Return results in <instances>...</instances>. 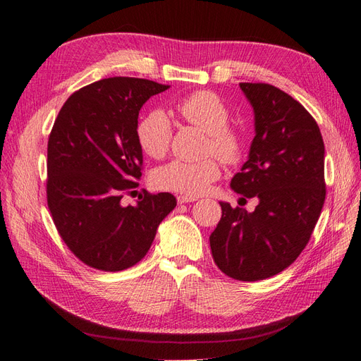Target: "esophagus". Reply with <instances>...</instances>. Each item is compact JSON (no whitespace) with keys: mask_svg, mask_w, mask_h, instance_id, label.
Here are the masks:
<instances>
[{"mask_svg":"<svg viewBox=\"0 0 361 361\" xmlns=\"http://www.w3.org/2000/svg\"><path fill=\"white\" fill-rule=\"evenodd\" d=\"M197 197L194 196H178V203H190V202H196Z\"/></svg>","mask_w":361,"mask_h":361,"instance_id":"1","label":"esophagus"}]
</instances>
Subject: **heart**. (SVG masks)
I'll return each mask as SVG.
<instances>
[{
    "instance_id": "1",
    "label": "heart",
    "mask_w": 361,
    "mask_h": 361,
    "mask_svg": "<svg viewBox=\"0 0 361 361\" xmlns=\"http://www.w3.org/2000/svg\"><path fill=\"white\" fill-rule=\"evenodd\" d=\"M182 118L207 132L204 152L214 153L225 164H237L243 154L240 133L231 128L229 109L217 94L197 91L185 97L176 106ZM171 123L164 112L145 115L136 129L140 147L152 158H162L171 144ZM220 164L216 158L202 161L173 159L153 173V182L161 190L178 191L199 196L208 191L212 182L220 178Z\"/></svg>"
}]
</instances>
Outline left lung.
<instances>
[{
    "instance_id": "8db88e82",
    "label": "left lung",
    "mask_w": 361,
    "mask_h": 361,
    "mask_svg": "<svg viewBox=\"0 0 361 361\" xmlns=\"http://www.w3.org/2000/svg\"><path fill=\"white\" fill-rule=\"evenodd\" d=\"M255 112L249 159L231 180L255 211L220 202L209 237L214 262L229 278L259 281L287 269L305 249L325 202V145L316 120L269 83H240Z\"/></svg>"
}]
</instances>
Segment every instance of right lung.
Segmentation results:
<instances>
[{
    "label": "right lung",
    "mask_w": 361,
    "mask_h": 361,
    "mask_svg": "<svg viewBox=\"0 0 361 361\" xmlns=\"http://www.w3.org/2000/svg\"><path fill=\"white\" fill-rule=\"evenodd\" d=\"M169 90L147 79L109 77L70 95L48 138L47 203L61 238L86 266L120 271L149 252L159 223L176 207L170 192L142 190L138 115Z\"/></svg>",
    "instance_id": "obj_1"
}]
</instances>
